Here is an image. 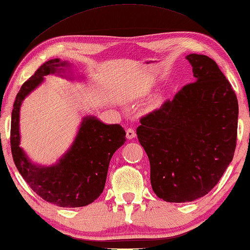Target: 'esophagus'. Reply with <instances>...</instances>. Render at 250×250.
Listing matches in <instances>:
<instances>
[{
  "label": "esophagus",
  "mask_w": 250,
  "mask_h": 250,
  "mask_svg": "<svg viewBox=\"0 0 250 250\" xmlns=\"http://www.w3.org/2000/svg\"><path fill=\"white\" fill-rule=\"evenodd\" d=\"M126 138L129 140L135 138V131L133 128H128L126 129Z\"/></svg>",
  "instance_id": "1"
}]
</instances>
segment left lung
Here are the masks:
<instances>
[{"mask_svg": "<svg viewBox=\"0 0 250 250\" xmlns=\"http://www.w3.org/2000/svg\"><path fill=\"white\" fill-rule=\"evenodd\" d=\"M196 82L140 119L137 134L151 165V184L167 202L206 196L232 162L238 102L214 60L188 54Z\"/></svg>", "mask_w": 250, "mask_h": 250, "instance_id": "8db88e82", "label": "left lung"}]
</instances>
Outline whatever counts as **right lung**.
I'll return each mask as SVG.
<instances>
[{
    "label": "right lung",
    "instance_id": "obj_1",
    "mask_svg": "<svg viewBox=\"0 0 250 250\" xmlns=\"http://www.w3.org/2000/svg\"><path fill=\"white\" fill-rule=\"evenodd\" d=\"M67 63L59 59L44 62L16 95L11 120L13 160L29 187L47 202L63 208L87 206L101 196L106 184L111 157L125 142L120 125H105L86 117L72 147L58 164L40 167L31 163L20 147V109L21 102L43 81V76L60 72Z\"/></svg>",
    "mask_w": 250,
    "mask_h": 250
}]
</instances>
